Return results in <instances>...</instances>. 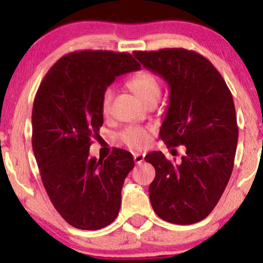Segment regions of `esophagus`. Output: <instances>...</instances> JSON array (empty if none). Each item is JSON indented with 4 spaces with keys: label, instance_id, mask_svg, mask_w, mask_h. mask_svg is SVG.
Masks as SVG:
<instances>
[{
    "label": "esophagus",
    "instance_id": "obj_1",
    "mask_svg": "<svg viewBox=\"0 0 263 263\" xmlns=\"http://www.w3.org/2000/svg\"><path fill=\"white\" fill-rule=\"evenodd\" d=\"M134 161L136 164H141L144 161V155H142V153H134Z\"/></svg>",
    "mask_w": 263,
    "mask_h": 263
}]
</instances>
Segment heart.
Wrapping results in <instances>:
<instances>
[{"instance_id":"obj_1","label":"heart","mask_w":263,"mask_h":263,"mask_svg":"<svg viewBox=\"0 0 263 263\" xmlns=\"http://www.w3.org/2000/svg\"><path fill=\"white\" fill-rule=\"evenodd\" d=\"M127 86L134 91L143 102H148L153 99H158L161 93V84L155 74L147 70H141L132 75L127 81ZM114 99V89L106 87L102 91L100 107L101 112L107 115L110 112L111 102ZM120 138L125 144L132 148H142L146 146L148 140V129L140 126H129L120 134Z\"/></svg>"}]
</instances>
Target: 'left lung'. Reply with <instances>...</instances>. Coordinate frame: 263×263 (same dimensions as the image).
Listing matches in <instances>:
<instances>
[{
  "instance_id": "8db88e82",
  "label": "left lung",
  "mask_w": 263,
  "mask_h": 263,
  "mask_svg": "<svg viewBox=\"0 0 263 263\" xmlns=\"http://www.w3.org/2000/svg\"><path fill=\"white\" fill-rule=\"evenodd\" d=\"M134 54L170 86L161 138L168 147L186 149L177 164L156 151L144 157L156 170L151 204L165 221L195 224L218 204L234 168L238 127L232 95L215 66L197 52L165 48Z\"/></svg>"
}]
</instances>
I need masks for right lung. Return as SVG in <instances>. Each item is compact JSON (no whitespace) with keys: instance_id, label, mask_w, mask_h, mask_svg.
Instances as JSON below:
<instances>
[{"instance_id":"add662e5","label":"right lung","mask_w":263,"mask_h":263,"mask_svg":"<svg viewBox=\"0 0 263 263\" xmlns=\"http://www.w3.org/2000/svg\"><path fill=\"white\" fill-rule=\"evenodd\" d=\"M140 68L128 53H69L49 69L35 93L33 153L48 197L74 228L99 230L119 215L123 182L135 167L132 155L115 148L98 161L89 148L104 123L102 91Z\"/></svg>"}]
</instances>
